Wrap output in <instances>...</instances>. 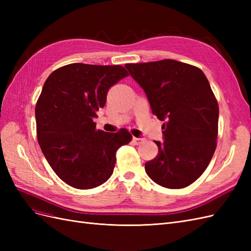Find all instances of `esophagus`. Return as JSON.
<instances>
[{
	"label": "esophagus",
	"instance_id": "obj_1",
	"mask_svg": "<svg viewBox=\"0 0 251 251\" xmlns=\"http://www.w3.org/2000/svg\"><path fill=\"white\" fill-rule=\"evenodd\" d=\"M144 139L143 138H137V137H134L133 138V143L135 144V146H139V144H141L142 143V141H143Z\"/></svg>",
	"mask_w": 251,
	"mask_h": 251
}]
</instances>
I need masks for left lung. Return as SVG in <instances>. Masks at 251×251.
<instances>
[{
  "label": "left lung",
  "instance_id": "1",
  "mask_svg": "<svg viewBox=\"0 0 251 251\" xmlns=\"http://www.w3.org/2000/svg\"><path fill=\"white\" fill-rule=\"evenodd\" d=\"M147 94L151 112L164 121V141L146 163L148 176L168 188H183L198 179L217 148L219 105L201 69L174 59L126 64Z\"/></svg>",
  "mask_w": 251,
  "mask_h": 251
}]
</instances>
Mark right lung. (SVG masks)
<instances>
[{"mask_svg": "<svg viewBox=\"0 0 251 251\" xmlns=\"http://www.w3.org/2000/svg\"><path fill=\"white\" fill-rule=\"evenodd\" d=\"M128 73L123 66L75 63L53 71L35 105L37 141L65 183L78 189L101 185L113 174L117 150L132 140L126 128L96 130L93 121L109 89Z\"/></svg>", "mask_w": 251, "mask_h": 251, "instance_id": "1", "label": "right lung"}]
</instances>
